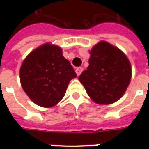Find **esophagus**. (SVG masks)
<instances>
[{"label": "esophagus", "instance_id": "34e87169", "mask_svg": "<svg viewBox=\"0 0 149 149\" xmlns=\"http://www.w3.org/2000/svg\"><path fill=\"white\" fill-rule=\"evenodd\" d=\"M82 72H83V68H81H81H77L76 69V73H77V76H80Z\"/></svg>", "mask_w": 149, "mask_h": 149}]
</instances>
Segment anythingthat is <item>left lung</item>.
<instances>
[{"mask_svg": "<svg viewBox=\"0 0 149 149\" xmlns=\"http://www.w3.org/2000/svg\"><path fill=\"white\" fill-rule=\"evenodd\" d=\"M89 53V65L79 81L95 103H115L123 97L131 81L129 60L120 49L104 40L95 45Z\"/></svg>", "mask_w": 149, "mask_h": 149, "instance_id": "1", "label": "left lung"}]
</instances>
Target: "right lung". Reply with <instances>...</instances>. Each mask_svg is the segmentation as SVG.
<instances>
[{
    "label": "right lung",
    "instance_id": "add662e5",
    "mask_svg": "<svg viewBox=\"0 0 149 149\" xmlns=\"http://www.w3.org/2000/svg\"><path fill=\"white\" fill-rule=\"evenodd\" d=\"M77 74L63 56L61 48L49 42L33 50L20 68L23 90L33 103L44 108L57 104Z\"/></svg>",
    "mask_w": 149,
    "mask_h": 149
}]
</instances>
